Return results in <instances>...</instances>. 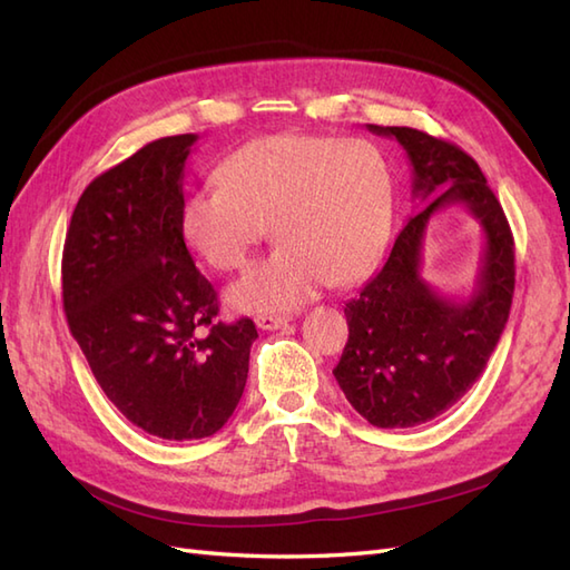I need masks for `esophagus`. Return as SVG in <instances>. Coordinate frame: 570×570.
<instances>
[{"label": "esophagus", "mask_w": 570, "mask_h": 570, "mask_svg": "<svg viewBox=\"0 0 570 570\" xmlns=\"http://www.w3.org/2000/svg\"><path fill=\"white\" fill-rule=\"evenodd\" d=\"M288 316H282V313H262V316H257L254 318V323H257V328H262V331H282V328H286L288 325Z\"/></svg>", "instance_id": "1"}]
</instances>
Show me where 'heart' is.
<instances>
[{
  "instance_id": "obj_1",
  "label": "heart",
  "mask_w": 570,
  "mask_h": 570,
  "mask_svg": "<svg viewBox=\"0 0 570 570\" xmlns=\"http://www.w3.org/2000/svg\"><path fill=\"white\" fill-rule=\"evenodd\" d=\"M220 188L196 190L180 229L215 272H239L269 235V259L229 286L245 313L292 311L325 284L365 274L390 235L394 178L367 139L282 131L242 144L217 168Z\"/></svg>"
}]
</instances>
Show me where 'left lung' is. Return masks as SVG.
<instances>
[{"mask_svg":"<svg viewBox=\"0 0 570 570\" xmlns=\"http://www.w3.org/2000/svg\"><path fill=\"white\" fill-rule=\"evenodd\" d=\"M367 129L402 144L414 166V196L432 198L409 217L382 269L345 304L350 335L333 374L372 426L411 429L451 409L498 347L514 296V237L470 154L411 127ZM455 202L466 205L487 235L481 274L468 302L435 295L420 278L430 215Z\"/></svg>","mask_w":570,"mask_h":570,"instance_id":"left-lung-1","label":"left lung"}]
</instances>
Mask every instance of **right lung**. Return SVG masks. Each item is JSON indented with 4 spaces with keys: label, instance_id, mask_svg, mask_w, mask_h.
I'll list each match as a JSON object with an SVG mask.
<instances>
[{
    "label": "right lung",
    "instance_id": "obj_1",
    "mask_svg": "<svg viewBox=\"0 0 570 570\" xmlns=\"http://www.w3.org/2000/svg\"><path fill=\"white\" fill-rule=\"evenodd\" d=\"M196 135L156 139L82 190L63 245L68 328L107 399L156 439H208L245 392L249 318L220 301L186 247L184 166Z\"/></svg>",
    "mask_w": 570,
    "mask_h": 570
}]
</instances>
